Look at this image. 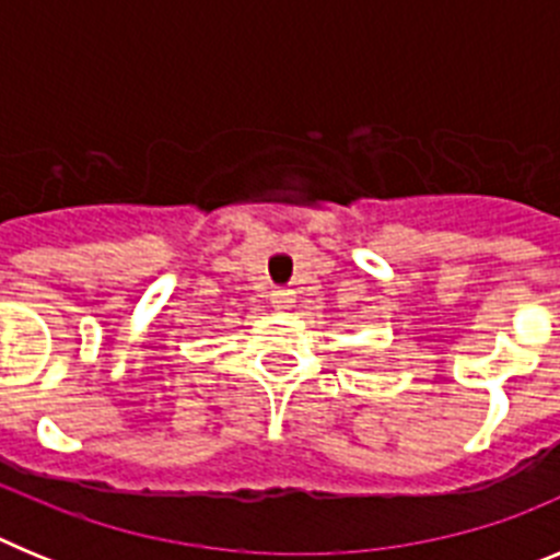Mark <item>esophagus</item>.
<instances>
[{"label": "esophagus", "instance_id": "obj_1", "mask_svg": "<svg viewBox=\"0 0 560 560\" xmlns=\"http://www.w3.org/2000/svg\"><path fill=\"white\" fill-rule=\"evenodd\" d=\"M269 300H271V305H275L277 311H285L291 303H294V291H291V289H275L269 294Z\"/></svg>", "mask_w": 560, "mask_h": 560}]
</instances>
